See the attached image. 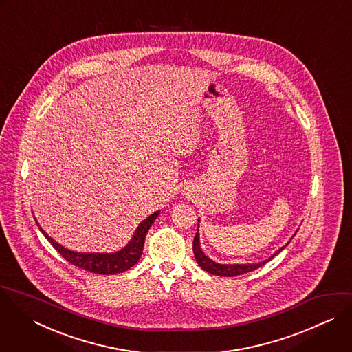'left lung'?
<instances>
[{"instance_id": "1", "label": "left lung", "mask_w": 352, "mask_h": 352, "mask_svg": "<svg viewBox=\"0 0 352 352\" xmlns=\"http://www.w3.org/2000/svg\"><path fill=\"white\" fill-rule=\"evenodd\" d=\"M199 220H198V230H197V234L194 236V242H192V250H194V256H195V260L198 263V265L209 272V274H213V275H217V276H236V275H242L245 272H250L261 265H264L267 261H270L272 257H275L279 252H282L292 241V238L296 235V232L293 234V236L290 238V241L282 246L280 249H278L275 253H272L267 260L264 261H258V263H245V264H220V263H216L214 260H212L210 257H208L202 248H201V242H199Z\"/></svg>"}]
</instances>
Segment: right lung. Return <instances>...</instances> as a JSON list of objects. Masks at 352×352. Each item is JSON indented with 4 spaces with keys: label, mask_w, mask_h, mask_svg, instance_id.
Masks as SVG:
<instances>
[{
    "label": "right lung",
    "mask_w": 352,
    "mask_h": 352,
    "mask_svg": "<svg viewBox=\"0 0 352 352\" xmlns=\"http://www.w3.org/2000/svg\"><path fill=\"white\" fill-rule=\"evenodd\" d=\"M160 210L154 212L153 214H150L148 217H146L143 221H140V224L136 227L132 239L120 250L117 252H111V253H96V252H76V250H70L67 248H65L63 245H60L59 242H56L54 238H51L40 226L38 221L37 226L40 228V231L44 234V236L52 243V246L72 264L84 268L89 272H95V274H102V275H113V274H120L124 272L126 270H129L131 267H133L143 252V246H144V239L146 235L150 230V227L153 226V223L155 221V219L158 217Z\"/></svg>",
    "instance_id": "obj_1"
}]
</instances>
